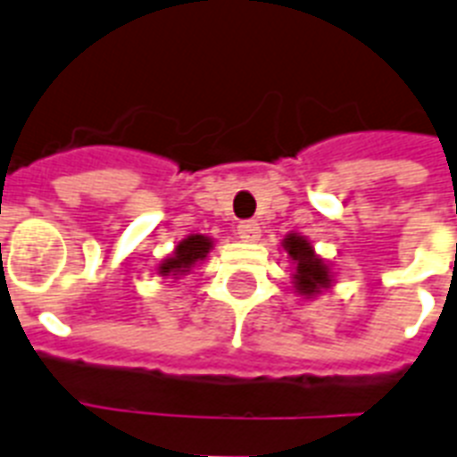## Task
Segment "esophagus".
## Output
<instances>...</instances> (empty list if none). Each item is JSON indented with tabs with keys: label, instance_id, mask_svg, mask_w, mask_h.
Wrapping results in <instances>:
<instances>
[{
	"label": "esophagus",
	"instance_id": "1",
	"mask_svg": "<svg viewBox=\"0 0 457 457\" xmlns=\"http://www.w3.org/2000/svg\"><path fill=\"white\" fill-rule=\"evenodd\" d=\"M237 235L244 241H255L261 237V225L255 220H241L239 225H237Z\"/></svg>",
	"mask_w": 457,
	"mask_h": 457
}]
</instances>
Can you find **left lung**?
Masks as SVG:
<instances>
[{
    "instance_id": "left-lung-1",
    "label": "left lung",
    "mask_w": 457,
    "mask_h": 457,
    "mask_svg": "<svg viewBox=\"0 0 457 457\" xmlns=\"http://www.w3.org/2000/svg\"><path fill=\"white\" fill-rule=\"evenodd\" d=\"M284 248L288 251L293 261H295V288L303 295H314L319 288H326L331 284V274L328 267L324 265L321 258H317L312 246L307 244V239L298 235H288L284 239Z\"/></svg>"
}]
</instances>
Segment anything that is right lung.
<instances>
[{
	"label": "right lung",
	"instance_id": "add662e5",
	"mask_svg": "<svg viewBox=\"0 0 457 457\" xmlns=\"http://www.w3.org/2000/svg\"><path fill=\"white\" fill-rule=\"evenodd\" d=\"M209 248H211L209 237H204V235L187 237V239L178 244L176 255L169 258L164 265L159 267V274H162V277H169V274L190 272V267L195 265L196 261H204V258H206Z\"/></svg>",
	"mask_w": 457,
	"mask_h": 457
}]
</instances>
